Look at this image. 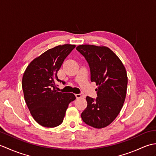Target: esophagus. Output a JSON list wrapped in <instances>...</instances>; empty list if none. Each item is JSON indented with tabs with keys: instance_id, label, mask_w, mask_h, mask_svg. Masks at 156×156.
I'll list each match as a JSON object with an SVG mask.
<instances>
[{
	"instance_id": "obj_1",
	"label": "esophagus",
	"mask_w": 156,
	"mask_h": 156,
	"mask_svg": "<svg viewBox=\"0 0 156 156\" xmlns=\"http://www.w3.org/2000/svg\"><path fill=\"white\" fill-rule=\"evenodd\" d=\"M76 98H80L82 97V95L80 94H75Z\"/></svg>"
}]
</instances>
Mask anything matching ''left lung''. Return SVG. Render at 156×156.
<instances>
[{"label": "left lung", "instance_id": "obj_1", "mask_svg": "<svg viewBox=\"0 0 156 156\" xmlns=\"http://www.w3.org/2000/svg\"><path fill=\"white\" fill-rule=\"evenodd\" d=\"M76 49L84 55L90 69V79L98 88L96 99L87 97V107L81 117L97 129L110 125L120 112L125 100L127 75L121 59L106 46L80 45Z\"/></svg>", "mask_w": 156, "mask_h": 156}]
</instances>
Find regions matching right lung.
I'll return each mask as SVG.
<instances>
[{
    "label": "right lung",
    "mask_w": 156,
    "mask_h": 156,
    "mask_svg": "<svg viewBox=\"0 0 156 156\" xmlns=\"http://www.w3.org/2000/svg\"><path fill=\"white\" fill-rule=\"evenodd\" d=\"M75 45H58L43 53L26 68L22 79L24 98L30 113L38 124L55 127L64 120L69 102L76 99L73 93L55 90L57 73Z\"/></svg>",
    "instance_id": "obj_1"
}]
</instances>
